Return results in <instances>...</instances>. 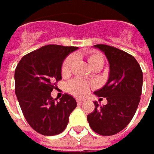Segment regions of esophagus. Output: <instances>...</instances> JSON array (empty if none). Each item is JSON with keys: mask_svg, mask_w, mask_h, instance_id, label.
Segmentation results:
<instances>
[{"mask_svg": "<svg viewBox=\"0 0 154 154\" xmlns=\"http://www.w3.org/2000/svg\"><path fill=\"white\" fill-rule=\"evenodd\" d=\"M77 103H78V104H82L84 103V101L82 100V99H77Z\"/></svg>", "mask_w": 154, "mask_h": 154, "instance_id": "1", "label": "esophagus"}]
</instances>
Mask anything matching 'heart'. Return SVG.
Masks as SVG:
<instances>
[{
  "label": "heart",
  "mask_w": 154,
  "mask_h": 154,
  "mask_svg": "<svg viewBox=\"0 0 154 154\" xmlns=\"http://www.w3.org/2000/svg\"><path fill=\"white\" fill-rule=\"evenodd\" d=\"M88 60L91 66L96 63H99V62L103 63L104 62L103 57L99 53H89L88 56ZM74 61H75L74 55H70L65 60L63 65H62V68H61V72H62L63 76H66L71 72L72 67L74 64ZM67 89L70 93L76 95V96H83L88 92L89 85L80 79H75L68 83Z\"/></svg>",
  "instance_id": "b5f03b06"
}]
</instances>
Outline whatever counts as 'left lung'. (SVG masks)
<instances>
[{"label": "left lung", "instance_id": "8db88e82", "mask_svg": "<svg viewBox=\"0 0 154 154\" xmlns=\"http://www.w3.org/2000/svg\"><path fill=\"white\" fill-rule=\"evenodd\" d=\"M94 47L104 53L109 65L107 82L94 92L106 97L107 104L94 102V109L87 119L94 131L110 136L124 130L135 115L142 93L143 72L136 59L125 51L106 45Z\"/></svg>", "mask_w": 154, "mask_h": 154}]
</instances>
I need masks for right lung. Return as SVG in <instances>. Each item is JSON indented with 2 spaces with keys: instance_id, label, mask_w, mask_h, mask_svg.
I'll use <instances>...</instances> for the list:
<instances>
[{
  "instance_id": "obj_1",
  "label": "right lung",
  "mask_w": 154,
  "mask_h": 154,
  "mask_svg": "<svg viewBox=\"0 0 154 154\" xmlns=\"http://www.w3.org/2000/svg\"><path fill=\"white\" fill-rule=\"evenodd\" d=\"M78 47L48 45L23 56L15 70V91L28 124L45 136L60 134L76 108L75 99L65 94L60 101L51 93L62 79L64 60Z\"/></svg>"
}]
</instances>
